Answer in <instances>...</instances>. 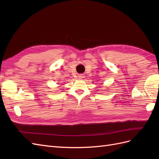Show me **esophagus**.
<instances>
[{"mask_svg":"<svg viewBox=\"0 0 159 159\" xmlns=\"http://www.w3.org/2000/svg\"><path fill=\"white\" fill-rule=\"evenodd\" d=\"M79 77L80 78V79H83L84 75L83 74H80V75H79Z\"/></svg>","mask_w":159,"mask_h":159,"instance_id":"obj_1","label":"esophagus"}]
</instances>
